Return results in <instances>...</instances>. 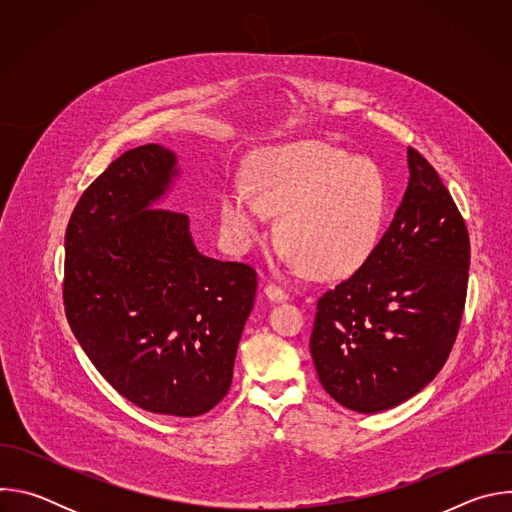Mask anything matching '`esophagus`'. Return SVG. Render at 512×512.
I'll return each mask as SVG.
<instances>
[{
    "label": "esophagus",
    "instance_id": "1",
    "mask_svg": "<svg viewBox=\"0 0 512 512\" xmlns=\"http://www.w3.org/2000/svg\"><path fill=\"white\" fill-rule=\"evenodd\" d=\"M263 296H265L269 302H285V300H287L285 291H283L281 287L273 285V283H267V285L263 287Z\"/></svg>",
    "mask_w": 512,
    "mask_h": 512
}]
</instances>
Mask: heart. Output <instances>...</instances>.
I'll return each instance as SVG.
<instances>
[{
	"instance_id": "heart-1",
	"label": "heart",
	"mask_w": 512,
	"mask_h": 512,
	"mask_svg": "<svg viewBox=\"0 0 512 512\" xmlns=\"http://www.w3.org/2000/svg\"><path fill=\"white\" fill-rule=\"evenodd\" d=\"M249 186L221 198V223L237 249L251 247L271 214L291 259L320 279L356 273L375 255L387 227L391 194L383 170L322 141H296L259 152Z\"/></svg>"
}]
</instances>
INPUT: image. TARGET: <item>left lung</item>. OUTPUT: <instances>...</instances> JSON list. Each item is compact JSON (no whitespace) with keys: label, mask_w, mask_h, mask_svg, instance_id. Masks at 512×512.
I'll list each match as a JSON object with an SVG mask.
<instances>
[{"label":"left lung","mask_w":512,"mask_h":512,"mask_svg":"<svg viewBox=\"0 0 512 512\" xmlns=\"http://www.w3.org/2000/svg\"><path fill=\"white\" fill-rule=\"evenodd\" d=\"M409 184L375 255L318 300L310 352L326 393L379 413L433 381L466 304L470 239L433 166L407 150Z\"/></svg>","instance_id":"obj_1"}]
</instances>
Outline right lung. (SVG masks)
I'll list each match as a JSON object with an SVG mask.
<instances>
[{
	"label": "right lung",
	"instance_id": "1",
	"mask_svg": "<svg viewBox=\"0 0 512 512\" xmlns=\"http://www.w3.org/2000/svg\"><path fill=\"white\" fill-rule=\"evenodd\" d=\"M158 143L119 156L64 237V312L97 371L133 405L196 417L223 401L257 273L202 255L182 212L152 208L178 176Z\"/></svg>",
	"mask_w": 512,
	"mask_h": 512
}]
</instances>
